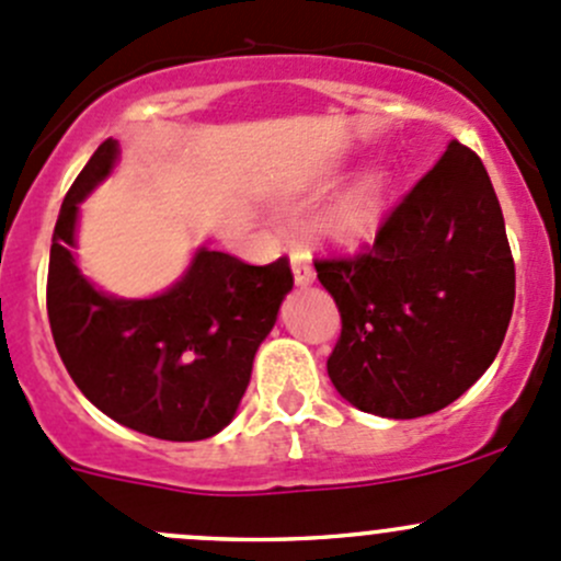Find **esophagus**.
Here are the masks:
<instances>
[{
	"label": "esophagus",
	"mask_w": 561,
	"mask_h": 561,
	"mask_svg": "<svg viewBox=\"0 0 561 561\" xmlns=\"http://www.w3.org/2000/svg\"><path fill=\"white\" fill-rule=\"evenodd\" d=\"M290 268H293V276H296L298 287H309L314 282V268L304 252H293Z\"/></svg>",
	"instance_id": "1"
}]
</instances>
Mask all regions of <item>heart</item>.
<instances>
[{
  "instance_id": "1",
  "label": "heart",
  "mask_w": 561,
  "mask_h": 561,
  "mask_svg": "<svg viewBox=\"0 0 561 561\" xmlns=\"http://www.w3.org/2000/svg\"><path fill=\"white\" fill-rule=\"evenodd\" d=\"M386 175L380 171H364L317 217V239L333 249H360L369 244L386 217Z\"/></svg>"
}]
</instances>
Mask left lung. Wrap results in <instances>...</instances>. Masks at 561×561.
<instances>
[{"mask_svg": "<svg viewBox=\"0 0 561 561\" xmlns=\"http://www.w3.org/2000/svg\"><path fill=\"white\" fill-rule=\"evenodd\" d=\"M336 301L342 336L333 388L393 421L432 415L494 364L516 301V265L489 173L450 144L390 211L375 244L314 263Z\"/></svg>", "mask_w": 561, "mask_h": 561, "instance_id": "8db88e82", "label": "left lung"}]
</instances>
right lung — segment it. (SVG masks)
Masks as SVG:
<instances>
[{
	"instance_id": "right-lung-1",
	"label": "right lung",
	"mask_w": 561,
	"mask_h": 561,
	"mask_svg": "<svg viewBox=\"0 0 561 561\" xmlns=\"http://www.w3.org/2000/svg\"><path fill=\"white\" fill-rule=\"evenodd\" d=\"M107 138L61 203L48 263V320L81 393L122 426L197 443L236 417L254 353L293 290L285 257L247 265L197 247L184 274L149 298H118L78 265L81 203L118 165Z\"/></svg>"
}]
</instances>
